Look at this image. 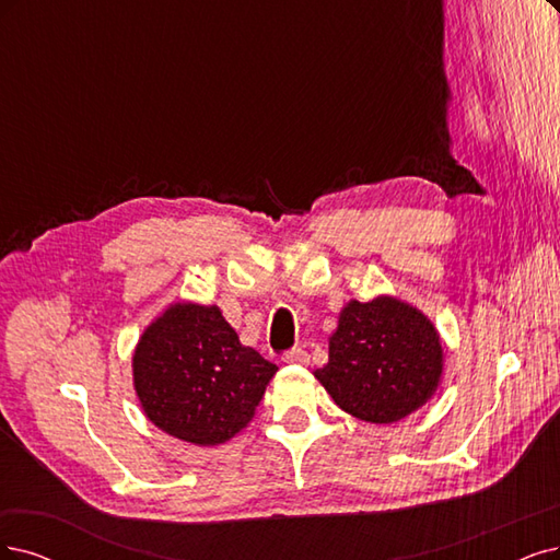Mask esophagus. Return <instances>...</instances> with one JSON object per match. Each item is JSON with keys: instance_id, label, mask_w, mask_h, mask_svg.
<instances>
[{"instance_id": "obj_1", "label": "esophagus", "mask_w": 560, "mask_h": 560, "mask_svg": "<svg viewBox=\"0 0 560 560\" xmlns=\"http://www.w3.org/2000/svg\"><path fill=\"white\" fill-rule=\"evenodd\" d=\"M283 362H288V364H308V353L304 348H293L283 355Z\"/></svg>"}]
</instances>
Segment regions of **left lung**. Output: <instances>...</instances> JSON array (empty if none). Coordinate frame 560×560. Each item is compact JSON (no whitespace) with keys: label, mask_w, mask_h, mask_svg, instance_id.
<instances>
[{"label":"left lung","mask_w":560,"mask_h":560,"mask_svg":"<svg viewBox=\"0 0 560 560\" xmlns=\"http://www.w3.org/2000/svg\"><path fill=\"white\" fill-rule=\"evenodd\" d=\"M314 376L348 416L392 424L422 408L441 385L443 346L418 306L378 295L350 300Z\"/></svg>","instance_id":"1"}]
</instances>
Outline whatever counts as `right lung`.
<instances>
[{"label":"right lung","instance_id":"add662e5","mask_svg":"<svg viewBox=\"0 0 560 560\" xmlns=\"http://www.w3.org/2000/svg\"><path fill=\"white\" fill-rule=\"evenodd\" d=\"M131 366L144 418L198 447L237 436L279 371L242 346L217 304L198 302H175L144 327Z\"/></svg>","mask_w":560,"mask_h":560}]
</instances>
